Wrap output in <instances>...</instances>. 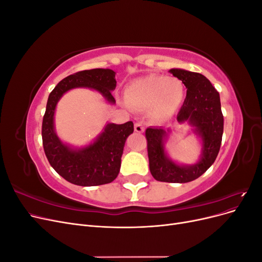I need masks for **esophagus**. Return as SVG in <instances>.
<instances>
[{"label":"esophagus","mask_w":262,"mask_h":262,"mask_svg":"<svg viewBox=\"0 0 262 262\" xmlns=\"http://www.w3.org/2000/svg\"><path fill=\"white\" fill-rule=\"evenodd\" d=\"M134 130H136V132L138 133H142L144 131V125L142 122H137L136 124H134Z\"/></svg>","instance_id":"obj_1"}]
</instances>
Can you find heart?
Listing matches in <instances>:
<instances>
[{"label":"heart","mask_w":262,"mask_h":262,"mask_svg":"<svg viewBox=\"0 0 262 262\" xmlns=\"http://www.w3.org/2000/svg\"><path fill=\"white\" fill-rule=\"evenodd\" d=\"M124 98L130 107L147 109L150 117L164 120L178 112L185 98V89L176 77L149 74L126 85Z\"/></svg>","instance_id":"heart-1"}]
</instances>
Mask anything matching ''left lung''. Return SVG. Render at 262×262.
Listing matches in <instances>:
<instances>
[{
  "mask_svg": "<svg viewBox=\"0 0 262 262\" xmlns=\"http://www.w3.org/2000/svg\"><path fill=\"white\" fill-rule=\"evenodd\" d=\"M169 72L185 84L187 95L177 115L180 123H189L202 141L201 157L193 165H179L171 161L165 150L168 132L163 128L149 126L145 131L149 170L152 176L163 182H185L199 178L215 161L220 152L224 129L220 94L207 77L182 69Z\"/></svg>",
  "mask_w": 262,
  "mask_h": 262,
  "instance_id": "obj_1",
  "label": "left lung"
}]
</instances>
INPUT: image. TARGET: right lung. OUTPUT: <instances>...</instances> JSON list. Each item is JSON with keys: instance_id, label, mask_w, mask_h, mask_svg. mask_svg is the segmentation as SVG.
<instances>
[{"instance_id": "right-lung-1", "label": "right lung", "mask_w": 262, "mask_h": 262, "mask_svg": "<svg viewBox=\"0 0 262 262\" xmlns=\"http://www.w3.org/2000/svg\"><path fill=\"white\" fill-rule=\"evenodd\" d=\"M116 72L110 69H93L63 78L50 93L42 120V144L52 168L71 184L83 187L114 181L121 166L125 140L133 133V122L108 123L90 145L73 148L58 138L54 131V112L63 94L86 87L100 93L110 104H116L112 92L116 89Z\"/></svg>"}]
</instances>
